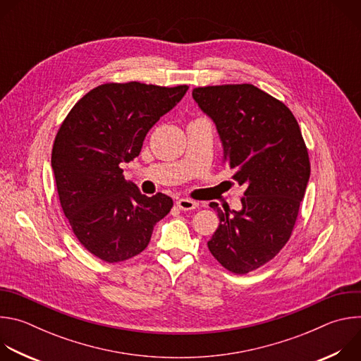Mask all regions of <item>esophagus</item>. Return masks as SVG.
Here are the masks:
<instances>
[{
	"label": "esophagus",
	"instance_id": "obj_1",
	"mask_svg": "<svg viewBox=\"0 0 361 361\" xmlns=\"http://www.w3.org/2000/svg\"><path fill=\"white\" fill-rule=\"evenodd\" d=\"M177 207L183 212H190V210H194L198 207V202L194 200H190V198H180L177 201Z\"/></svg>",
	"mask_w": 361,
	"mask_h": 361
}]
</instances>
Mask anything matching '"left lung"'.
<instances>
[{
	"label": "left lung",
	"mask_w": 361,
	"mask_h": 361,
	"mask_svg": "<svg viewBox=\"0 0 361 361\" xmlns=\"http://www.w3.org/2000/svg\"><path fill=\"white\" fill-rule=\"evenodd\" d=\"M192 97L216 123L223 163L247 185L240 212L210 202L220 224L207 245L226 270L247 274L291 237L310 178L308 151L290 109L252 84L197 87Z\"/></svg>",
	"instance_id": "8db88e82"
}]
</instances>
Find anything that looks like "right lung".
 <instances>
[{
  "label": "right lung",
  "mask_w": 361,
  "mask_h": 361,
  "mask_svg": "<svg viewBox=\"0 0 361 361\" xmlns=\"http://www.w3.org/2000/svg\"><path fill=\"white\" fill-rule=\"evenodd\" d=\"M188 85L106 82L80 98L64 118L51 152L57 191L73 233L106 263L140 254L154 226L173 209L171 197L141 194L123 166L140 156L142 141Z\"/></svg>",
  "instance_id": "1"
}]
</instances>
